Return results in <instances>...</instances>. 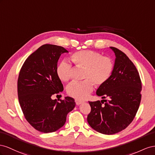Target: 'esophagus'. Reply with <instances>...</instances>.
Instances as JSON below:
<instances>
[{"label": "esophagus", "instance_id": "34e87169", "mask_svg": "<svg viewBox=\"0 0 155 155\" xmlns=\"http://www.w3.org/2000/svg\"><path fill=\"white\" fill-rule=\"evenodd\" d=\"M75 103H76V104L77 105H79V104H81V103H83V101H81V100H79V99H75Z\"/></svg>", "mask_w": 155, "mask_h": 155}]
</instances>
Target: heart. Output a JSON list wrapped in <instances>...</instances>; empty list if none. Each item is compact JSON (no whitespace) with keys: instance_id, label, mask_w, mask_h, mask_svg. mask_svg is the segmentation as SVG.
Wrapping results in <instances>:
<instances>
[{"instance_id":"obj_1","label":"heart","mask_w":155,"mask_h":155,"mask_svg":"<svg viewBox=\"0 0 155 155\" xmlns=\"http://www.w3.org/2000/svg\"><path fill=\"white\" fill-rule=\"evenodd\" d=\"M71 60L77 68H85L82 82H73L67 87L68 94L77 99H84L96 86H101L111 77L114 68L112 60L93 51L84 50L74 52ZM73 66L68 60H63L56 69L61 81H69L72 77Z\"/></svg>"}]
</instances>
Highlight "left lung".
Here are the masks:
<instances>
[{
  "instance_id": "left-lung-1",
  "label": "left lung",
  "mask_w": 155,
  "mask_h": 155,
  "mask_svg": "<svg viewBox=\"0 0 155 155\" xmlns=\"http://www.w3.org/2000/svg\"><path fill=\"white\" fill-rule=\"evenodd\" d=\"M110 48L116 55L112 74L97 90V95L103 99L89 101L91 112L87 117L92 129L108 135L117 133L130 124L141 98V82L136 66L124 52L116 47ZM107 98L108 101L104 99Z\"/></svg>"
}]
</instances>
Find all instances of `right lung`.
Segmentation results:
<instances>
[{"mask_svg": "<svg viewBox=\"0 0 155 155\" xmlns=\"http://www.w3.org/2000/svg\"><path fill=\"white\" fill-rule=\"evenodd\" d=\"M63 47L45 44L39 47L25 60L17 81V94L23 113L37 130L48 133L62 127L68 114L75 107L74 99L53 100L51 97L64 90L56 73L57 64Z\"/></svg>", "mask_w": 155, "mask_h": 155, "instance_id": "1", "label": "right lung"}]
</instances>
